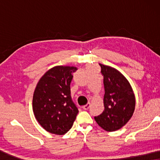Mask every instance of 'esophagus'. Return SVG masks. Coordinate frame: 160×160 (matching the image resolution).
Segmentation results:
<instances>
[{
	"mask_svg": "<svg viewBox=\"0 0 160 160\" xmlns=\"http://www.w3.org/2000/svg\"><path fill=\"white\" fill-rule=\"evenodd\" d=\"M89 107H90V103H89V102H88V103L85 105V106H82V108H83V109H84V110H87V109H89Z\"/></svg>",
	"mask_w": 160,
	"mask_h": 160,
	"instance_id": "1",
	"label": "esophagus"
}]
</instances>
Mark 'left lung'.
<instances>
[{
  "instance_id": "obj_1",
  "label": "left lung",
  "mask_w": 160,
  "mask_h": 160,
  "mask_svg": "<svg viewBox=\"0 0 160 160\" xmlns=\"http://www.w3.org/2000/svg\"><path fill=\"white\" fill-rule=\"evenodd\" d=\"M100 65L103 76L105 109L95 119L100 128L112 132L119 130L131 119L135 111V95L128 79L119 71Z\"/></svg>"
}]
</instances>
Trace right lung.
Listing matches in <instances>:
<instances>
[{"mask_svg":"<svg viewBox=\"0 0 160 160\" xmlns=\"http://www.w3.org/2000/svg\"><path fill=\"white\" fill-rule=\"evenodd\" d=\"M76 70L73 66H55L36 85L32 110L38 123L49 132L64 135L73 126L78 110L72 100L70 84Z\"/></svg>","mask_w":160,"mask_h":160,"instance_id":"add662e5","label":"right lung"}]
</instances>
